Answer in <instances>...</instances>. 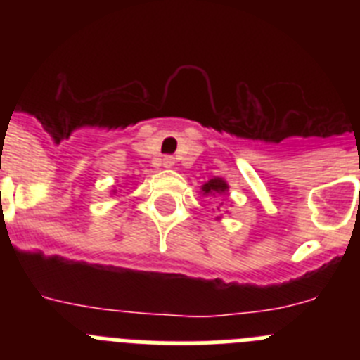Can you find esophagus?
Masks as SVG:
<instances>
[{
  "label": "esophagus",
  "mask_w": 360,
  "mask_h": 360,
  "mask_svg": "<svg viewBox=\"0 0 360 360\" xmlns=\"http://www.w3.org/2000/svg\"><path fill=\"white\" fill-rule=\"evenodd\" d=\"M164 167H173L174 165V157H164Z\"/></svg>",
  "instance_id": "esophagus-1"
}]
</instances>
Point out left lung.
Masks as SVG:
<instances>
[{"instance_id":"obj_1","label":"left lung","mask_w":360,"mask_h":360,"mask_svg":"<svg viewBox=\"0 0 360 360\" xmlns=\"http://www.w3.org/2000/svg\"><path fill=\"white\" fill-rule=\"evenodd\" d=\"M227 189H229L227 184H225V180H221V178H212V180H209V182L202 187L203 195H211V196L221 195V193H225Z\"/></svg>"}]
</instances>
